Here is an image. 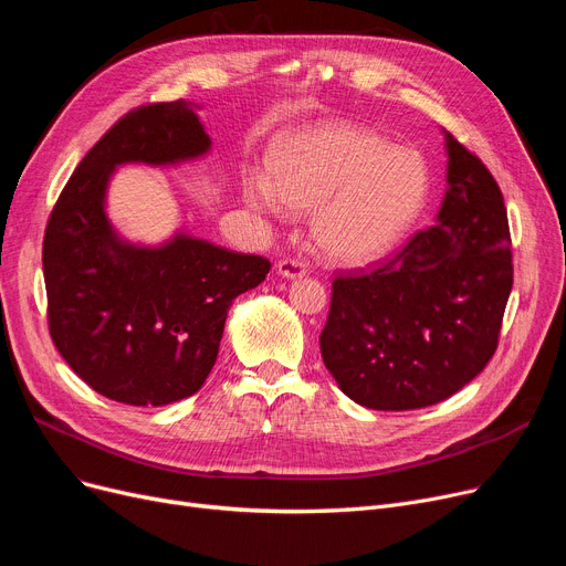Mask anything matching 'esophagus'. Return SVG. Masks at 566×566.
<instances>
[{
    "label": "esophagus",
    "mask_w": 566,
    "mask_h": 566,
    "mask_svg": "<svg viewBox=\"0 0 566 566\" xmlns=\"http://www.w3.org/2000/svg\"><path fill=\"white\" fill-rule=\"evenodd\" d=\"M276 272L283 276V279H300L306 274V264L297 258H283L279 264H276Z\"/></svg>",
    "instance_id": "34e87169"
}]
</instances>
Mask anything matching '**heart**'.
I'll return each mask as SVG.
<instances>
[{
  "mask_svg": "<svg viewBox=\"0 0 566 566\" xmlns=\"http://www.w3.org/2000/svg\"><path fill=\"white\" fill-rule=\"evenodd\" d=\"M269 181L247 179V200L258 211L281 202L311 211L317 251L345 264L387 253L426 202L428 168L419 151L391 147L368 128L332 124L304 130L269 156Z\"/></svg>",
  "mask_w": 566,
  "mask_h": 566,
  "instance_id": "obj_1",
  "label": "heart"
}]
</instances>
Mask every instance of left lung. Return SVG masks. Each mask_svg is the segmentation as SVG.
Masks as SVG:
<instances>
[{
  "label": "left lung",
  "mask_w": 566,
  "mask_h": 566,
  "mask_svg": "<svg viewBox=\"0 0 566 566\" xmlns=\"http://www.w3.org/2000/svg\"><path fill=\"white\" fill-rule=\"evenodd\" d=\"M447 196L438 223L382 260L332 281L322 361L370 410H417L449 398L497 349L514 285L500 186L447 133Z\"/></svg>",
  "instance_id": "left-lung-1"
}]
</instances>
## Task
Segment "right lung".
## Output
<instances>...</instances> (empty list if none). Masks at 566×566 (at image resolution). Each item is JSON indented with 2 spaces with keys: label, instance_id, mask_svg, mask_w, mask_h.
Returning a JSON list of instances; mask_svg holds the SVG:
<instances>
[{
  "label": "right lung",
  "instance_id": "right-lung-1",
  "mask_svg": "<svg viewBox=\"0 0 566 566\" xmlns=\"http://www.w3.org/2000/svg\"><path fill=\"white\" fill-rule=\"evenodd\" d=\"M181 98L128 111L85 154L43 234L48 329L94 391L126 406L193 396L217 364L230 304L264 281L272 262L175 237L160 249L122 244L105 219L115 166H166L209 149Z\"/></svg>",
  "mask_w": 566,
  "mask_h": 566
}]
</instances>
